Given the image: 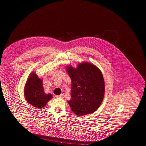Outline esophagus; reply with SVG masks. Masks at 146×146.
<instances>
[{
	"label": "esophagus",
	"mask_w": 146,
	"mask_h": 146,
	"mask_svg": "<svg viewBox=\"0 0 146 146\" xmlns=\"http://www.w3.org/2000/svg\"><path fill=\"white\" fill-rule=\"evenodd\" d=\"M64 95L63 94H61V95H56V98H64Z\"/></svg>",
	"instance_id": "esophagus-1"
}]
</instances>
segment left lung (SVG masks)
<instances>
[{"instance_id":"left-lung-1","label":"left lung","mask_w":146,"mask_h":146,"mask_svg":"<svg viewBox=\"0 0 146 146\" xmlns=\"http://www.w3.org/2000/svg\"><path fill=\"white\" fill-rule=\"evenodd\" d=\"M72 79L71 109L78 116L95 111L101 104L104 95V80L101 71L90 63L79 64L77 68H67Z\"/></svg>"}]
</instances>
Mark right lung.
Masks as SVG:
<instances>
[{"instance_id": "right-lung-1", "label": "right lung", "mask_w": 146, "mask_h": 146, "mask_svg": "<svg viewBox=\"0 0 146 146\" xmlns=\"http://www.w3.org/2000/svg\"><path fill=\"white\" fill-rule=\"evenodd\" d=\"M24 94L27 102L38 109H42L52 98L50 93H45L42 79H40L35 73H31L27 80Z\"/></svg>"}]
</instances>
